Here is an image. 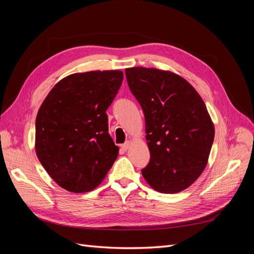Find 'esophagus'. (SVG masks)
I'll use <instances>...</instances> for the list:
<instances>
[{"label": "esophagus", "mask_w": 254, "mask_h": 254, "mask_svg": "<svg viewBox=\"0 0 254 254\" xmlns=\"http://www.w3.org/2000/svg\"><path fill=\"white\" fill-rule=\"evenodd\" d=\"M121 147H122V149L127 150V149L130 147V142H129V141H127V142H125L124 144H122V145H121Z\"/></svg>", "instance_id": "1"}]
</instances>
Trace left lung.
I'll return each instance as SVG.
<instances>
[{"mask_svg":"<svg viewBox=\"0 0 254 254\" xmlns=\"http://www.w3.org/2000/svg\"><path fill=\"white\" fill-rule=\"evenodd\" d=\"M125 73L145 117L150 160L142 175L160 193H179L197 180L210 156L215 130L205 104L173 72L137 66Z\"/></svg>","mask_w":254,"mask_h":254,"instance_id":"left-lung-1","label":"left lung"}]
</instances>
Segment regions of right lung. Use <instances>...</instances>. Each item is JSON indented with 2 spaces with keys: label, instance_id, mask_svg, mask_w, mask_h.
Here are the masks:
<instances>
[{
  "label": "right lung",
  "instance_id": "add662e5",
  "mask_svg": "<svg viewBox=\"0 0 254 254\" xmlns=\"http://www.w3.org/2000/svg\"><path fill=\"white\" fill-rule=\"evenodd\" d=\"M123 78L118 70L71 74L43 101L36 119V153L63 189H95L117 160L119 147L108 132L106 111Z\"/></svg>",
  "mask_w": 254,
  "mask_h": 254
}]
</instances>
